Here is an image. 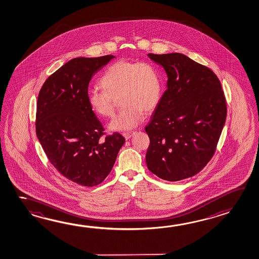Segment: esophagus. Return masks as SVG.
I'll return each mask as SVG.
<instances>
[{
    "instance_id": "esophagus-1",
    "label": "esophagus",
    "mask_w": 259,
    "mask_h": 259,
    "mask_svg": "<svg viewBox=\"0 0 259 259\" xmlns=\"http://www.w3.org/2000/svg\"><path fill=\"white\" fill-rule=\"evenodd\" d=\"M135 134V132H126V133H123L122 134V136L124 137V138L126 139V140H128L129 138H131L133 137V135Z\"/></svg>"
}]
</instances>
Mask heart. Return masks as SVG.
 I'll return each instance as SVG.
<instances>
[{"label":"heart","instance_id":"1","mask_svg":"<svg viewBox=\"0 0 259 259\" xmlns=\"http://www.w3.org/2000/svg\"><path fill=\"white\" fill-rule=\"evenodd\" d=\"M100 84L103 90H89V105L99 116H113L115 99L119 97L121 111L110 123V128L117 131L138 126L144 111L154 110L162 95L158 67L147 61L119 60L107 68Z\"/></svg>","mask_w":259,"mask_h":259}]
</instances>
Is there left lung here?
<instances>
[{"label": "left lung", "instance_id": "1", "mask_svg": "<svg viewBox=\"0 0 259 259\" xmlns=\"http://www.w3.org/2000/svg\"><path fill=\"white\" fill-rule=\"evenodd\" d=\"M148 56L166 71L168 89L145 127L147 166L160 179H186L216 151L227 115L222 84L211 69L182 53Z\"/></svg>", "mask_w": 259, "mask_h": 259}]
</instances>
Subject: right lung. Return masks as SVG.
<instances>
[{
    "label": "right lung",
    "mask_w": 259,
    "mask_h": 259,
    "mask_svg": "<svg viewBox=\"0 0 259 259\" xmlns=\"http://www.w3.org/2000/svg\"><path fill=\"white\" fill-rule=\"evenodd\" d=\"M113 55L74 58L51 74L38 93L36 134L48 159L65 178L83 186L101 184L125 142L107 135L88 102L89 84Z\"/></svg>",
    "instance_id": "1"
}]
</instances>
